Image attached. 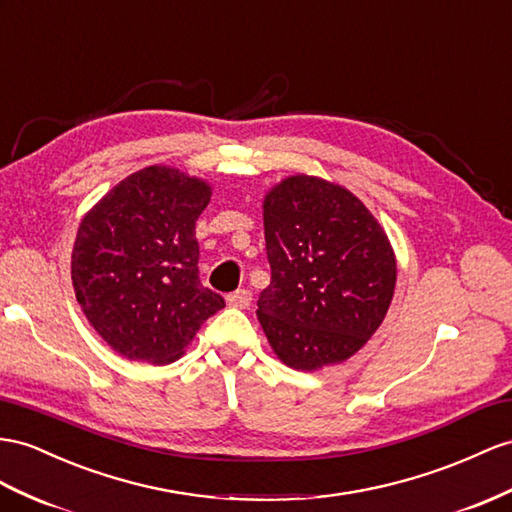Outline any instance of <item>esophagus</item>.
Wrapping results in <instances>:
<instances>
[{
    "label": "esophagus",
    "mask_w": 512,
    "mask_h": 512,
    "mask_svg": "<svg viewBox=\"0 0 512 512\" xmlns=\"http://www.w3.org/2000/svg\"><path fill=\"white\" fill-rule=\"evenodd\" d=\"M251 300H253L251 290H235L227 296V305L238 307V309H246L248 305H251Z\"/></svg>",
    "instance_id": "34e87169"
}]
</instances>
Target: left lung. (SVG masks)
<instances>
[{"instance_id":"left-lung-1","label":"left lung","mask_w":512,"mask_h":512,"mask_svg":"<svg viewBox=\"0 0 512 512\" xmlns=\"http://www.w3.org/2000/svg\"><path fill=\"white\" fill-rule=\"evenodd\" d=\"M270 285L257 318L285 365L313 372L361 350L383 324L396 287L385 229L355 194L292 175L264 199Z\"/></svg>"}]
</instances>
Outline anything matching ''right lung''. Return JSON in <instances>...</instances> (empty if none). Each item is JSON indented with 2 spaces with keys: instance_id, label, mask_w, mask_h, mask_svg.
<instances>
[{
  "instance_id": "right-lung-1",
  "label": "right lung",
  "mask_w": 512,
  "mask_h": 512,
  "mask_svg": "<svg viewBox=\"0 0 512 512\" xmlns=\"http://www.w3.org/2000/svg\"><path fill=\"white\" fill-rule=\"evenodd\" d=\"M212 188L170 166H147L82 218L71 255L75 298L114 352L177 361L201 324L225 307L199 279L196 220Z\"/></svg>"
}]
</instances>
